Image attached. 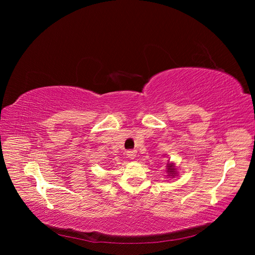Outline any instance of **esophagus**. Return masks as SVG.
Masks as SVG:
<instances>
[{"label":"esophagus","mask_w":255,"mask_h":255,"mask_svg":"<svg viewBox=\"0 0 255 255\" xmlns=\"http://www.w3.org/2000/svg\"><path fill=\"white\" fill-rule=\"evenodd\" d=\"M127 155L128 158L130 159H134L136 157V151L135 150H129L127 152Z\"/></svg>","instance_id":"1"}]
</instances>
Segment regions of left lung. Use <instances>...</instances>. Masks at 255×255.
<instances>
[{
	"mask_svg": "<svg viewBox=\"0 0 255 255\" xmlns=\"http://www.w3.org/2000/svg\"><path fill=\"white\" fill-rule=\"evenodd\" d=\"M167 172H168V176L172 177L176 175V171H175V167L174 164H167Z\"/></svg>",
	"mask_w": 255,
	"mask_h": 255,
	"instance_id": "left-lung-1",
	"label": "left lung"
}]
</instances>
